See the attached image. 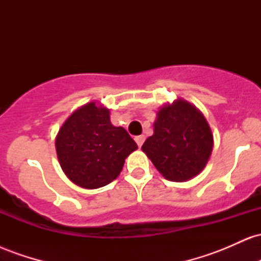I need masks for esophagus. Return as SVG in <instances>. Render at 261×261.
<instances>
[{"mask_svg": "<svg viewBox=\"0 0 261 261\" xmlns=\"http://www.w3.org/2000/svg\"><path fill=\"white\" fill-rule=\"evenodd\" d=\"M135 141H136L137 146H139V147H141V146L143 145V142H145V136H143V135H140V136H136V137H135Z\"/></svg>", "mask_w": 261, "mask_h": 261, "instance_id": "obj_1", "label": "esophagus"}]
</instances>
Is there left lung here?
<instances>
[{
	"label": "left lung",
	"instance_id": "1",
	"mask_svg": "<svg viewBox=\"0 0 261 261\" xmlns=\"http://www.w3.org/2000/svg\"><path fill=\"white\" fill-rule=\"evenodd\" d=\"M154 133L142 145L154 167L168 180L185 181L205 168L214 136L203 115L178 99L158 112Z\"/></svg>",
	"mask_w": 261,
	"mask_h": 261
}]
</instances>
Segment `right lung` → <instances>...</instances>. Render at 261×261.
<instances>
[{
    "mask_svg": "<svg viewBox=\"0 0 261 261\" xmlns=\"http://www.w3.org/2000/svg\"><path fill=\"white\" fill-rule=\"evenodd\" d=\"M56 152L65 174L86 189H98L120 174L125 158L137 148L124 127L110 122L109 110L88 103L77 109L56 136Z\"/></svg>",
    "mask_w": 261,
    "mask_h": 261,
    "instance_id": "right-lung-1",
    "label": "right lung"
}]
</instances>
